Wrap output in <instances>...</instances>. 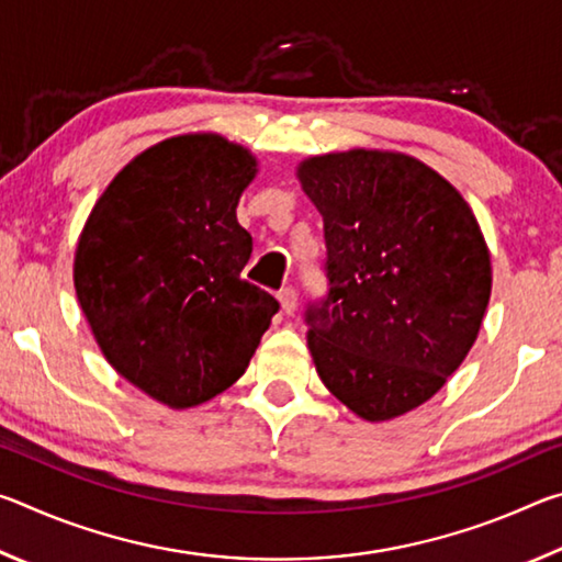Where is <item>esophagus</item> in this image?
I'll return each instance as SVG.
<instances>
[{
    "label": "esophagus",
    "instance_id": "esophagus-1",
    "mask_svg": "<svg viewBox=\"0 0 562 562\" xmlns=\"http://www.w3.org/2000/svg\"><path fill=\"white\" fill-rule=\"evenodd\" d=\"M278 300H280V307L284 315H292L294 310H297V292H294L292 288H284L278 292Z\"/></svg>",
    "mask_w": 562,
    "mask_h": 562
}]
</instances>
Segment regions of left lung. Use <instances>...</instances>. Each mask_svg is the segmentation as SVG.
Masks as SVG:
<instances>
[{
  "label": "left lung",
  "instance_id": "1",
  "mask_svg": "<svg viewBox=\"0 0 562 562\" xmlns=\"http://www.w3.org/2000/svg\"><path fill=\"white\" fill-rule=\"evenodd\" d=\"M297 176L327 245V294L304 310L317 374L367 422L412 412L479 337L491 297L481 227L449 180L402 154H329Z\"/></svg>",
  "mask_w": 562,
  "mask_h": 562
}]
</instances>
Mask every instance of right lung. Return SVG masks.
I'll return each instance as SVG.
<instances>
[{
  "mask_svg": "<svg viewBox=\"0 0 562 562\" xmlns=\"http://www.w3.org/2000/svg\"><path fill=\"white\" fill-rule=\"evenodd\" d=\"M252 178L243 146L168 138L111 180L79 237L76 297L103 357L173 408L235 384L280 310L240 278L252 237L235 207Z\"/></svg>",
  "mask_w": 562,
  "mask_h": 562,
  "instance_id": "obj_1",
  "label": "right lung"
}]
</instances>
